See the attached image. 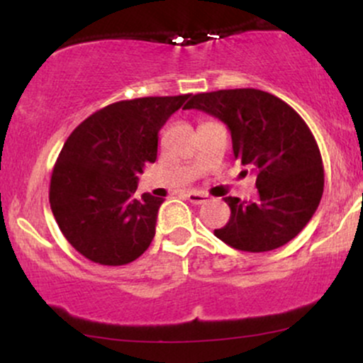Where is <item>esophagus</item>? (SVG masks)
<instances>
[{
  "label": "esophagus",
  "instance_id": "obj_1",
  "mask_svg": "<svg viewBox=\"0 0 363 363\" xmlns=\"http://www.w3.org/2000/svg\"><path fill=\"white\" fill-rule=\"evenodd\" d=\"M184 196L193 203V205H203V203L208 201V194L198 193V191H187Z\"/></svg>",
  "mask_w": 363,
  "mask_h": 363
}]
</instances>
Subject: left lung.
Here are the masks:
<instances>
[{
	"label": "left lung",
	"mask_w": 363,
	"mask_h": 363,
	"mask_svg": "<svg viewBox=\"0 0 363 363\" xmlns=\"http://www.w3.org/2000/svg\"><path fill=\"white\" fill-rule=\"evenodd\" d=\"M186 109L227 124L235 158L256 172L257 199L225 198L230 218L215 235L247 252L290 242L315 213L324 189L323 158L306 121L281 99L256 89L193 95Z\"/></svg>",
	"instance_id": "8db88e82"
}]
</instances>
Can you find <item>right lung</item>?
<instances>
[{"label": "right lung", "mask_w": 363, "mask_h": 363, "mask_svg": "<svg viewBox=\"0 0 363 363\" xmlns=\"http://www.w3.org/2000/svg\"><path fill=\"white\" fill-rule=\"evenodd\" d=\"M191 94L121 101L73 129L54 164L49 203L62 235L86 259L121 266L155 237L164 199L136 196L138 176L157 160L158 131Z\"/></svg>", "instance_id": "right-lung-1"}]
</instances>
